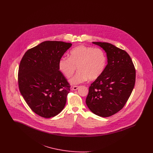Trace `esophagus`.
I'll use <instances>...</instances> for the list:
<instances>
[{
  "label": "esophagus",
  "instance_id": "1",
  "mask_svg": "<svg viewBox=\"0 0 153 153\" xmlns=\"http://www.w3.org/2000/svg\"><path fill=\"white\" fill-rule=\"evenodd\" d=\"M79 88H80L79 86H73L72 89H73V90H74V91H76V90H77Z\"/></svg>",
  "mask_w": 153,
  "mask_h": 153
}]
</instances>
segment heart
<instances>
[{"instance_id": "obj_1", "label": "heart", "mask_w": 153, "mask_h": 153, "mask_svg": "<svg viewBox=\"0 0 153 153\" xmlns=\"http://www.w3.org/2000/svg\"><path fill=\"white\" fill-rule=\"evenodd\" d=\"M106 65V54L102 49L80 45L71 51L69 57L59 59L58 69L65 77L69 79L77 68L79 71L70 82L72 84H79L88 79L94 81L99 78Z\"/></svg>"}]
</instances>
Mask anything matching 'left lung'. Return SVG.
<instances>
[{
	"label": "left lung",
	"instance_id": "1",
	"mask_svg": "<svg viewBox=\"0 0 153 153\" xmlns=\"http://www.w3.org/2000/svg\"><path fill=\"white\" fill-rule=\"evenodd\" d=\"M92 43L106 52L108 64L89 87L85 102L95 115L111 117L122 109L130 97L135 82V69L126 51L107 42Z\"/></svg>",
	"mask_w": 153,
	"mask_h": 153
}]
</instances>
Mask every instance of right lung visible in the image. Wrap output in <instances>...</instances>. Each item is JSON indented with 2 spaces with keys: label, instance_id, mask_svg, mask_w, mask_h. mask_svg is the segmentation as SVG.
<instances>
[{
  "label": "right lung",
  "instance_id": "obj_1",
  "mask_svg": "<svg viewBox=\"0 0 153 153\" xmlns=\"http://www.w3.org/2000/svg\"><path fill=\"white\" fill-rule=\"evenodd\" d=\"M72 44L45 41L23 56L18 70L20 92L40 117H55L64 109L71 85L58 69V61Z\"/></svg>",
  "mask_w": 153,
  "mask_h": 153
}]
</instances>
